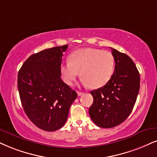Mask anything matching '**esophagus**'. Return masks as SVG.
Here are the masks:
<instances>
[{
	"instance_id": "34e87169",
	"label": "esophagus",
	"mask_w": 157,
	"mask_h": 157,
	"mask_svg": "<svg viewBox=\"0 0 157 157\" xmlns=\"http://www.w3.org/2000/svg\"><path fill=\"white\" fill-rule=\"evenodd\" d=\"M77 94H78V96H81L83 94H84V92H77Z\"/></svg>"
}]
</instances>
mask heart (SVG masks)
<instances>
[{"label": "heart", "mask_w": 157, "mask_h": 157, "mask_svg": "<svg viewBox=\"0 0 157 157\" xmlns=\"http://www.w3.org/2000/svg\"><path fill=\"white\" fill-rule=\"evenodd\" d=\"M114 63L111 52L87 48L71 53L69 61L62 63L59 70L64 82L67 84H73L80 71L83 84L98 88L105 85L111 78Z\"/></svg>", "instance_id": "obj_1"}]
</instances>
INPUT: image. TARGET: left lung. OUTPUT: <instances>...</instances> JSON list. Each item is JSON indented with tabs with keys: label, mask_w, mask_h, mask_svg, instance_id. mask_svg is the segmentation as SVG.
Instances as JSON below:
<instances>
[{
	"label": "left lung",
	"mask_w": 157,
	"mask_h": 157,
	"mask_svg": "<svg viewBox=\"0 0 157 157\" xmlns=\"http://www.w3.org/2000/svg\"><path fill=\"white\" fill-rule=\"evenodd\" d=\"M115 68L105 85L91 91L93 103L89 110L97 126L111 128L127 119L132 112L140 90V74L132 59L111 48Z\"/></svg>",
	"instance_id": "1"
}]
</instances>
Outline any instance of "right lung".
Instances as JSON below:
<instances>
[{"instance_id": "1", "label": "right lung", "mask_w": 157, "mask_h": 157, "mask_svg": "<svg viewBox=\"0 0 157 157\" xmlns=\"http://www.w3.org/2000/svg\"><path fill=\"white\" fill-rule=\"evenodd\" d=\"M67 45L47 49L30 56L18 73L17 86L23 109L38 128L60 129L77 93L61 79L59 67Z\"/></svg>"}]
</instances>
